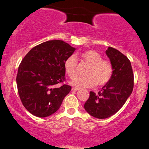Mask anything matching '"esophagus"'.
<instances>
[{
  "label": "esophagus",
  "mask_w": 149,
  "mask_h": 149,
  "mask_svg": "<svg viewBox=\"0 0 149 149\" xmlns=\"http://www.w3.org/2000/svg\"><path fill=\"white\" fill-rule=\"evenodd\" d=\"M72 91H78V90H79V88H77V87H72Z\"/></svg>",
  "instance_id": "obj_1"
}]
</instances>
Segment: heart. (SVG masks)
<instances>
[{
	"label": "heart",
	"instance_id": "1",
	"mask_svg": "<svg viewBox=\"0 0 149 149\" xmlns=\"http://www.w3.org/2000/svg\"><path fill=\"white\" fill-rule=\"evenodd\" d=\"M80 58L89 65L86 71V77H77L71 81L74 86L79 87H93L96 84L102 86L111 80L113 72L111 63L106 60L102 59L99 53L93 50H88L80 54ZM77 59L74 56H68L63 63L65 72L70 79H74L77 75Z\"/></svg>",
	"mask_w": 149,
	"mask_h": 149
}]
</instances>
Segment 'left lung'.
Instances as JSON below:
<instances>
[{"label": "left lung", "mask_w": 149, "mask_h": 149, "mask_svg": "<svg viewBox=\"0 0 149 149\" xmlns=\"http://www.w3.org/2000/svg\"><path fill=\"white\" fill-rule=\"evenodd\" d=\"M106 53L113 68L111 79L98 94L90 91L84 106L88 114L98 119L115 114L131 95L134 87L133 71L127 57L112 47H108Z\"/></svg>", "instance_id": "8db88e82"}]
</instances>
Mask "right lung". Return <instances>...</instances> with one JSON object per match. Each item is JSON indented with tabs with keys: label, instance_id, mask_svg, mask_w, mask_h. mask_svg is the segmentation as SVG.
Wrapping results in <instances>:
<instances>
[{
	"label": "right lung",
	"instance_id": "1",
	"mask_svg": "<svg viewBox=\"0 0 149 149\" xmlns=\"http://www.w3.org/2000/svg\"><path fill=\"white\" fill-rule=\"evenodd\" d=\"M75 48L63 41L51 40L28 52L18 68L16 81L24 108L35 116L46 118L59 109L72 87L65 81L63 63Z\"/></svg>",
	"mask_w": 149,
	"mask_h": 149
}]
</instances>
